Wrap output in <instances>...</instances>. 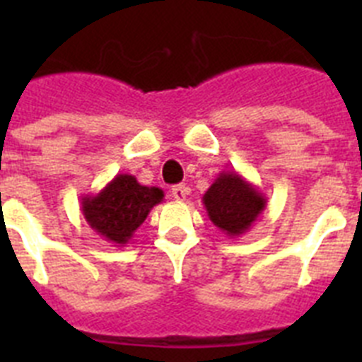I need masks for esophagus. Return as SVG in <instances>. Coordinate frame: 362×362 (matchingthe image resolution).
<instances>
[{
  "label": "esophagus",
  "mask_w": 362,
  "mask_h": 362,
  "mask_svg": "<svg viewBox=\"0 0 362 362\" xmlns=\"http://www.w3.org/2000/svg\"><path fill=\"white\" fill-rule=\"evenodd\" d=\"M188 194H190V188L185 187V185H175V187H172V197L175 201H185Z\"/></svg>",
  "instance_id": "34e87169"
}]
</instances>
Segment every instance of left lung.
<instances>
[{
    "label": "left lung",
    "instance_id": "obj_1",
    "mask_svg": "<svg viewBox=\"0 0 362 362\" xmlns=\"http://www.w3.org/2000/svg\"><path fill=\"white\" fill-rule=\"evenodd\" d=\"M203 204L210 221L219 230L239 238L254 226L267 209V197L255 185L246 181L239 172H221L204 192Z\"/></svg>",
    "mask_w": 362,
    "mask_h": 362
}]
</instances>
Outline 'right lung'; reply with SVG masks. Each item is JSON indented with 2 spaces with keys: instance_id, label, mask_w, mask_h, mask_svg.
Returning <instances> with one entry per match:
<instances>
[{
  "instance_id": "obj_1",
  "label": "right lung",
  "mask_w": 362,
  "mask_h": 362,
  "mask_svg": "<svg viewBox=\"0 0 362 362\" xmlns=\"http://www.w3.org/2000/svg\"><path fill=\"white\" fill-rule=\"evenodd\" d=\"M163 197L161 188L137 183L130 174H117L98 194L81 197V212L105 241L124 246Z\"/></svg>"
}]
</instances>
